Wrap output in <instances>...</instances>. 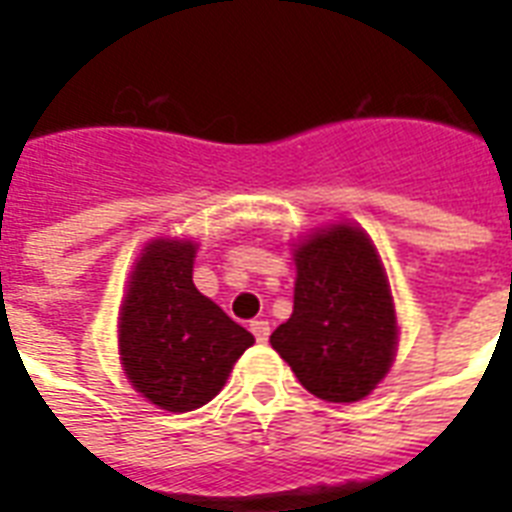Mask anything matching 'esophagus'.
I'll return each mask as SVG.
<instances>
[{"label":"esophagus","instance_id":"obj_1","mask_svg":"<svg viewBox=\"0 0 512 512\" xmlns=\"http://www.w3.org/2000/svg\"><path fill=\"white\" fill-rule=\"evenodd\" d=\"M249 329H252V335H255L257 342H265L268 340V335H271V324L263 319H255V321H249Z\"/></svg>","mask_w":512,"mask_h":512}]
</instances>
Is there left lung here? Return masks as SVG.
<instances>
[{
  "mask_svg": "<svg viewBox=\"0 0 512 512\" xmlns=\"http://www.w3.org/2000/svg\"><path fill=\"white\" fill-rule=\"evenodd\" d=\"M295 311L271 335L305 390L335 404L361 401L388 374L396 311L372 241L335 225L295 252Z\"/></svg>",
  "mask_w": 512,
  "mask_h": 512,
  "instance_id": "left-lung-1",
  "label": "left lung"
}]
</instances>
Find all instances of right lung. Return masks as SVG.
<instances>
[{"label": "right lung", "instance_id": "obj_1", "mask_svg": "<svg viewBox=\"0 0 512 512\" xmlns=\"http://www.w3.org/2000/svg\"><path fill=\"white\" fill-rule=\"evenodd\" d=\"M193 255L191 241L148 244L119 316L124 372L138 393L170 412L212 401L255 342L193 287Z\"/></svg>", "mask_w": 512, "mask_h": 512}]
</instances>
